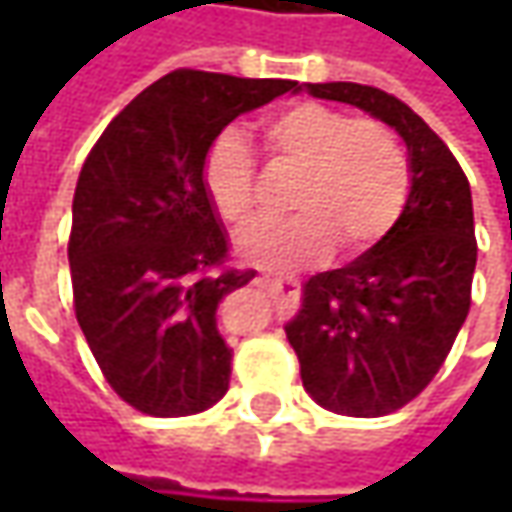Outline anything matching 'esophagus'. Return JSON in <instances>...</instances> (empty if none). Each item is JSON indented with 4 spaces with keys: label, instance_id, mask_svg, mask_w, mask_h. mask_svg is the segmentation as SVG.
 <instances>
[{
    "label": "esophagus",
    "instance_id": "obj_1",
    "mask_svg": "<svg viewBox=\"0 0 512 512\" xmlns=\"http://www.w3.org/2000/svg\"><path fill=\"white\" fill-rule=\"evenodd\" d=\"M262 285L276 296V299H293L299 293V282L293 276H282V273H265Z\"/></svg>",
    "mask_w": 512,
    "mask_h": 512
}]
</instances>
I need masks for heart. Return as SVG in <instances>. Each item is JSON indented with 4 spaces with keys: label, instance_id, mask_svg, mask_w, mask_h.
<instances>
[{
    "label": "heart",
    "instance_id": "obj_1",
    "mask_svg": "<svg viewBox=\"0 0 512 512\" xmlns=\"http://www.w3.org/2000/svg\"><path fill=\"white\" fill-rule=\"evenodd\" d=\"M265 150L299 179L287 196L296 216L239 236V253L262 267H296L330 253L333 242L353 256L373 247L402 216L410 165L393 130L373 119H350L319 102L279 110L262 125ZM202 185L230 227L256 213L253 156L239 130L219 133L202 156Z\"/></svg>",
    "mask_w": 512,
    "mask_h": 512
}]
</instances>
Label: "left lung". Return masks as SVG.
<instances>
[{"instance_id": "obj_1", "label": "left lung", "mask_w": 512, "mask_h": 512, "mask_svg": "<svg viewBox=\"0 0 512 512\" xmlns=\"http://www.w3.org/2000/svg\"><path fill=\"white\" fill-rule=\"evenodd\" d=\"M302 90L370 113L407 145L410 193L396 225L350 265L310 276L285 325L310 399L376 419L422 393L467 319L473 196L447 145L396 96L356 82Z\"/></svg>"}]
</instances>
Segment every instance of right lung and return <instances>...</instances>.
Segmentation results:
<instances>
[{
    "instance_id": "1",
    "label": "right lung",
    "mask_w": 512,
    "mask_h": 512,
    "mask_svg": "<svg viewBox=\"0 0 512 512\" xmlns=\"http://www.w3.org/2000/svg\"><path fill=\"white\" fill-rule=\"evenodd\" d=\"M299 90L173 70L110 122L79 173L68 245L76 319L110 387L148 416H193L227 393L233 350L216 310L256 273L219 270L227 233L202 156L236 116Z\"/></svg>"
}]
</instances>
